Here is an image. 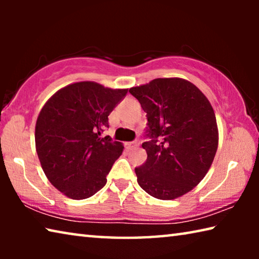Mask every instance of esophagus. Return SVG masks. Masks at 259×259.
I'll list each match as a JSON object with an SVG mask.
<instances>
[{
    "instance_id": "obj_1",
    "label": "esophagus",
    "mask_w": 259,
    "mask_h": 259,
    "mask_svg": "<svg viewBox=\"0 0 259 259\" xmlns=\"http://www.w3.org/2000/svg\"><path fill=\"white\" fill-rule=\"evenodd\" d=\"M139 146V140H135V142H130V143H126V147L130 148V150H133V148H136Z\"/></svg>"
}]
</instances>
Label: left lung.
<instances>
[{"mask_svg": "<svg viewBox=\"0 0 259 259\" xmlns=\"http://www.w3.org/2000/svg\"><path fill=\"white\" fill-rule=\"evenodd\" d=\"M129 93L146 112L147 160L136 168L139 186L153 198L174 200L209 171L218 147L213 108L198 87L181 77L155 78Z\"/></svg>", "mask_w": 259, "mask_h": 259, "instance_id": "left-lung-1", "label": "left lung"}]
</instances>
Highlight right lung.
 Here are the masks:
<instances>
[{"instance_id":"add662e5","label":"right lung","mask_w":259,"mask_h":259,"mask_svg":"<svg viewBox=\"0 0 259 259\" xmlns=\"http://www.w3.org/2000/svg\"><path fill=\"white\" fill-rule=\"evenodd\" d=\"M128 89L82 81L47 100L35 124V147L47 178L73 200L96 194L123 152V144L100 137L108 115Z\"/></svg>"}]
</instances>
